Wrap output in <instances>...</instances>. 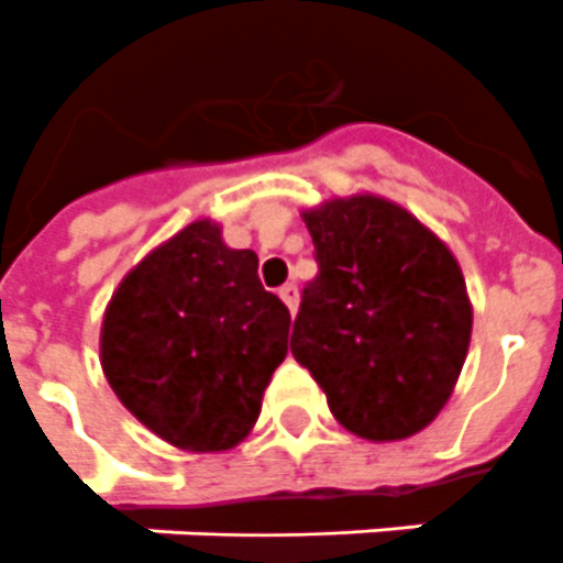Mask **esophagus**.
I'll use <instances>...</instances> for the list:
<instances>
[{
    "mask_svg": "<svg viewBox=\"0 0 563 563\" xmlns=\"http://www.w3.org/2000/svg\"><path fill=\"white\" fill-rule=\"evenodd\" d=\"M280 298H283V303H286V307L295 312V309H298V286H295V283H286V286H280Z\"/></svg>",
    "mask_w": 563,
    "mask_h": 563,
    "instance_id": "obj_1",
    "label": "esophagus"
}]
</instances>
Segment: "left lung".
Segmentation results:
<instances>
[{
  "mask_svg": "<svg viewBox=\"0 0 563 563\" xmlns=\"http://www.w3.org/2000/svg\"><path fill=\"white\" fill-rule=\"evenodd\" d=\"M318 274L300 295L291 356L344 429L400 441L435 420L471 344L462 268L411 212L374 195L303 212Z\"/></svg>",
  "mask_w": 563,
  "mask_h": 563,
  "instance_id": "1",
  "label": "left lung"
}]
</instances>
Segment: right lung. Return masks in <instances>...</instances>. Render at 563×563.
I'll use <instances>...</instances> for the list:
<instances>
[{
    "label": "right lung",
    "mask_w": 563,
    "mask_h": 563,
    "mask_svg": "<svg viewBox=\"0 0 563 563\" xmlns=\"http://www.w3.org/2000/svg\"><path fill=\"white\" fill-rule=\"evenodd\" d=\"M254 251L195 221L145 256L110 298L101 368L131 415L163 441L219 453L260 418L289 353V309L256 277Z\"/></svg>",
    "instance_id": "right-lung-1"
}]
</instances>
